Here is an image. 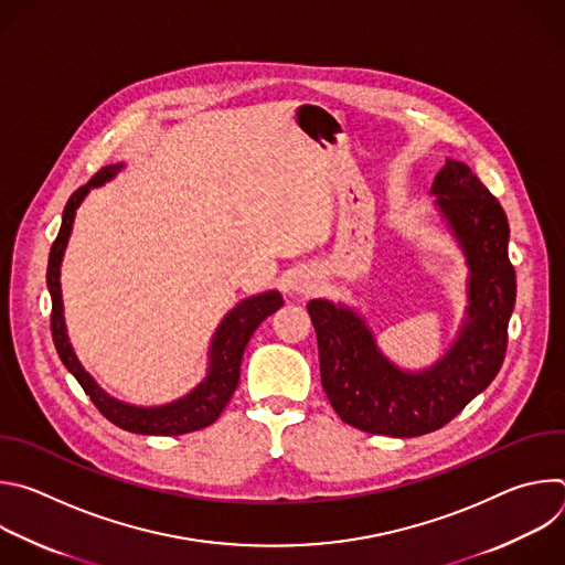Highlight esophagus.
<instances>
[{
	"label": "esophagus",
	"mask_w": 565,
	"mask_h": 565,
	"mask_svg": "<svg viewBox=\"0 0 565 565\" xmlns=\"http://www.w3.org/2000/svg\"><path fill=\"white\" fill-rule=\"evenodd\" d=\"M315 288V277L310 273H297L292 279V290L297 292H310Z\"/></svg>",
	"instance_id": "34e87169"
}]
</instances>
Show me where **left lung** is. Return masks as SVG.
<instances>
[{"label":"left lung","instance_id":"1","mask_svg":"<svg viewBox=\"0 0 565 565\" xmlns=\"http://www.w3.org/2000/svg\"><path fill=\"white\" fill-rule=\"evenodd\" d=\"M434 205L467 266V306L456 340L418 371L388 360L366 317L342 301L310 299L319 371L335 414L351 427L414 438L445 427L501 371L516 275L501 203L460 160L447 158L431 183Z\"/></svg>","mask_w":565,"mask_h":565}]
</instances>
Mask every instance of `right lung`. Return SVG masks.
Listing matches in <instances>:
<instances>
[{
	"mask_svg": "<svg viewBox=\"0 0 565 565\" xmlns=\"http://www.w3.org/2000/svg\"><path fill=\"white\" fill-rule=\"evenodd\" d=\"M125 168V163L107 166L103 168L87 185L75 190L71 199L66 201L64 214H62V225L57 232V238L51 246L49 255V268H46V286L51 292L53 301V312H51V333H53V344L57 349V355L62 364L68 369V373L79 382V386L85 388V393L92 397L98 412L111 420L116 427L131 431V434H142V436H181L190 434L196 429H203L212 425L225 405L230 402L236 384H238V373H241V358H244V351L257 331L262 321L273 315L275 310L281 308L284 297L279 290H264L253 297L241 299L234 308H230L221 324L216 327L212 340H210V351H207V371L205 377L185 395L166 402V405H131V402L118 399L116 395L107 393L94 375L83 366V362L77 360L68 333H66V321H64V301H62V286H60V268L64 259V250L68 244V236L73 230L75 212L83 205L87 194L96 188H103L116 174Z\"/></svg>",
	"mask_w": 565,
	"mask_h": 565,
	"instance_id": "1",
	"label": "right lung"
}]
</instances>
